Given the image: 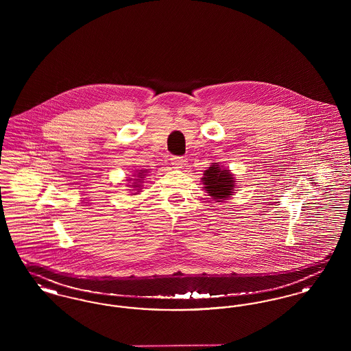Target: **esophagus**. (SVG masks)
Segmentation results:
<instances>
[{
  "instance_id": "obj_1",
  "label": "esophagus",
  "mask_w": 351,
  "mask_h": 351,
  "mask_svg": "<svg viewBox=\"0 0 351 351\" xmlns=\"http://www.w3.org/2000/svg\"><path fill=\"white\" fill-rule=\"evenodd\" d=\"M169 160H171V166L176 169L183 167L184 162H185L182 156H172Z\"/></svg>"
}]
</instances>
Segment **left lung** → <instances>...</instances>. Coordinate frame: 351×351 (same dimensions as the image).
Segmentation results:
<instances>
[{
	"label": "left lung",
	"mask_w": 351,
	"mask_h": 351,
	"mask_svg": "<svg viewBox=\"0 0 351 351\" xmlns=\"http://www.w3.org/2000/svg\"><path fill=\"white\" fill-rule=\"evenodd\" d=\"M204 188L209 196L215 200L223 201L233 196L235 182L233 173L229 169L222 168L218 163H212L201 178Z\"/></svg>",
	"instance_id": "8db88e82"
}]
</instances>
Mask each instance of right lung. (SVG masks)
<instances>
[{"label":"right lung","mask_w":351,"mask_h":351,"mask_svg":"<svg viewBox=\"0 0 351 351\" xmlns=\"http://www.w3.org/2000/svg\"><path fill=\"white\" fill-rule=\"evenodd\" d=\"M146 173H147V169H146V171H145V169H139V172H138V173H135V175H136L135 178H136V179H134V183H132V188L136 189V192H139V189H141V183H143ZM130 180H132V179H130ZM134 195H135V193H134Z\"/></svg>","instance_id":"obj_1"}]
</instances>
